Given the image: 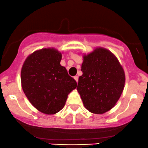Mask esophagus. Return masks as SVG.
<instances>
[{"mask_svg": "<svg viewBox=\"0 0 148 148\" xmlns=\"http://www.w3.org/2000/svg\"><path fill=\"white\" fill-rule=\"evenodd\" d=\"M74 79L75 80V81L77 83V81H78V76H75Z\"/></svg>", "mask_w": 148, "mask_h": 148, "instance_id": "1", "label": "esophagus"}]
</instances>
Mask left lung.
<instances>
[{"mask_svg":"<svg viewBox=\"0 0 148 148\" xmlns=\"http://www.w3.org/2000/svg\"><path fill=\"white\" fill-rule=\"evenodd\" d=\"M83 57V75L79 77L77 90L88 110L103 114L115 106L123 92L124 70L116 56L106 48H96Z\"/></svg>","mask_w":148,"mask_h":148,"instance_id":"8db88e82","label":"left lung"}]
</instances>
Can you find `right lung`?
<instances>
[{
  "instance_id": "right-lung-1",
  "label": "right lung",
  "mask_w": 148,
  "mask_h": 148,
  "mask_svg": "<svg viewBox=\"0 0 148 148\" xmlns=\"http://www.w3.org/2000/svg\"><path fill=\"white\" fill-rule=\"evenodd\" d=\"M62 53L53 48H42L27 57L21 69V86L38 110L53 115L63 109L77 83L60 65Z\"/></svg>"
}]
</instances>
